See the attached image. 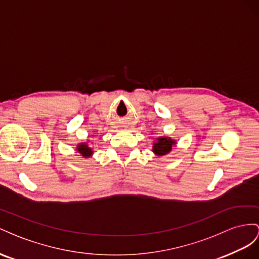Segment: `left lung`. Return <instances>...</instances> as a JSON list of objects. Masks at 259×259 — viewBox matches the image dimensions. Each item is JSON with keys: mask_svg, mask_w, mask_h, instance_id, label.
I'll return each mask as SVG.
<instances>
[{"mask_svg": "<svg viewBox=\"0 0 259 259\" xmlns=\"http://www.w3.org/2000/svg\"><path fill=\"white\" fill-rule=\"evenodd\" d=\"M176 145V141L169 137H160L156 140V142L153 144V152L156 154L157 156H162L170 153L172 147Z\"/></svg>", "mask_w": 259, "mask_h": 259, "instance_id": "8db88e82", "label": "left lung"}]
</instances>
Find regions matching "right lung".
<instances>
[{
	"label": "right lung",
	"mask_w": 259,
	"mask_h": 259,
	"mask_svg": "<svg viewBox=\"0 0 259 259\" xmlns=\"http://www.w3.org/2000/svg\"><path fill=\"white\" fill-rule=\"evenodd\" d=\"M77 152H79L81 154V156H83L84 158H88L92 156L93 151L90 146L88 145V143H80L77 146Z\"/></svg>",
	"instance_id": "obj_1"
}]
</instances>
